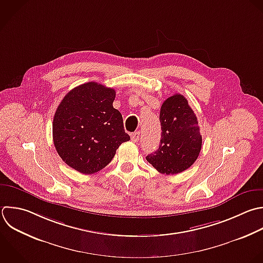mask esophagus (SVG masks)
<instances>
[{
    "mask_svg": "<svg viewBox=\"0 0 263 263\" xmlns=\"http://www.w3.org/2000/svg\"><path fill=\"white\" fill-rule=\"evenodd\" d=\"M140 136H141L140 132H136V133L132 134V141H133L134 143L139 142V140H140Z\"/></svg>",
    "mask_w": 263,
    "mask_h": 263,
    "instance_id": "obj_1",
    "label": "esophagus"
}]
</instances>
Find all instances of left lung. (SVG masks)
Returning a JSON list of instances; mask_svg holds the SVG:
<instances>
[{
	"mask_svg": "<svg viewBox=\"0 0 263 263\" xmlns=\"http://www.w3.org/2000/svg\"><path fill=\"white\" fill-rule=\"evenodd\" d=\"M160 145L146 159L160 174H179L190 167L201 149L196 115L188 101L179 93L166 99L159 114Z\"/></svg>",
	"mask_w": 263,
	"mask_h": 263,
	"instance_id": "1",
	"label": "left lung"
}]
</instances>
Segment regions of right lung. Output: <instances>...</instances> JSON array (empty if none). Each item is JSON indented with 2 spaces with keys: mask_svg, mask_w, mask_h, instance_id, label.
Listing matches in <instances>:
<instances>
[{
  "mask_svg": "<svg viewBox=\"0 0 263 263\" xmlns=\"http://www.w3.org/2000/svg\"><path fill=\"white\" fill-rule=\"evenodd\" d=\"M115 96L113 88L87 82L69 91L55 111V149L79 173L101 171L110 163L118 147L130 140L124 132L121 113L113 107Z\"/></svg>",
  "mask_w": 263,
  "mask_h": 263,
  "instance_id": "add662e5",
  "label": "right lung"
}]
</instances>
